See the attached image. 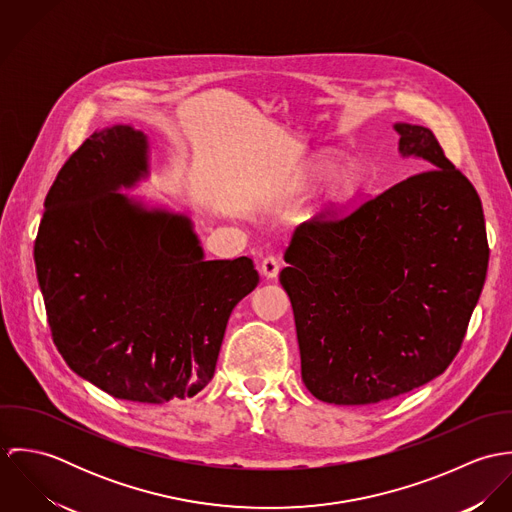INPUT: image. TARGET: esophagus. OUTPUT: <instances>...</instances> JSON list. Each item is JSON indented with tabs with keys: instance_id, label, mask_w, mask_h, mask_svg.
Here are the masks:
<instances>
[{
	"instance_id": "1",
	"label": "esophagus",
	"mask_w": 512,
	"mask_h": 512,
	"mask_svg": "<svg viewBox=\"0 0 512 512\" xmlns=\"http://www.w3.org/2000/svg\"><path fill=\"white\" fill-rule=\"evenodd\" d=\"M262 274L266 278H276L278 272H280V258L274 256V254H268L264 260H262Z\"/></svg>"
}]
</instances>
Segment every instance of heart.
Listing matches in <instances>:
<instances>
[{
  "label": "heart",
  "mask_w": 512,
  "mask_h": 512,
  "mask_svg": "<svg viewBox=\"0 0 512 512\" xmlns=\"http://www.w3.org/2000/svg\"><path fill=\"white\" fill-rule=\"evenodd\" d=\"M315 169H317V173H323V171L327 169V163H317ZM359 179H361V175H359V169H357L355 165L343 167V169L333 177V181H331V185H329V197H331V199H345L347 195H351V193L357 189Z\"/></svg>",
  "instance_id": "obj_1"
}]
</instances>
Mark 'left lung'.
<instances>
[{
    "label": "left lung",
    "instance_id": "left-lung-1",
    "mask_svg": "<svg viewBox=\"0 0 512 512\" xmlns=\"http://www.w3.org/2000/svg\"><path fill=\"white\" fill-rule=\"evenodd\" d=\"M424 169L293 230L280 272L307 390L361 406L439 376L461 349L489 266L481 199L436 134L396 124Z\"/></svg>",
    "mask_w": 512,
    "mask_h": 512
}]
</instances>
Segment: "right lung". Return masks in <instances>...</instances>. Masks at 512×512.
Instances as JSON below:
<instances>
[{
	"label": "right lung",
	"mask_w": 512,
	"mask_h": 512,
	"mask_svg": "<svg viewBox=\"0 0 512 512\" xmlns=\"http://www.w3.org/2000/svg\"><path fill=\"white\" fill-rule=\"evenodd\" d=\"M146 151L130 126L73 151L47 193L33 256L67 365L114 398L165 404L211 382L228 317L260 278L246 256L203 260L189 219L116 193L144 175Z\"/></svg>",
	"instance_id": "right-lung-1"
}]
</instances>
